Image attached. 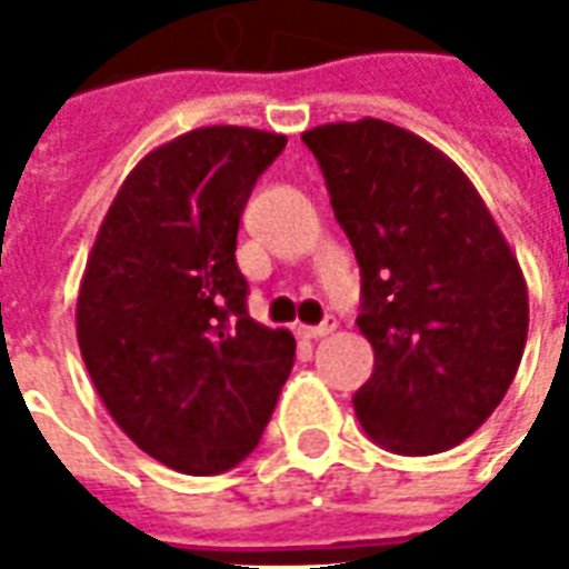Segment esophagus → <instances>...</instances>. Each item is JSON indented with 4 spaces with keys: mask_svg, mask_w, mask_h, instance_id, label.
Here are the masks:
<instances>
[{
    "mask_svg": "<svg viewBox=\"0 0 569 569\" xmlns=\"http://www.w3.org/2000/svg\"><path fill=\"white\" fill-rule=\"evenodd\" d=\"M335 329H338V322H335V317H326V320H322L320 326H301L298 332L305 335V338H313V341H317V338H326V335H332Z\"/></svg>",
    "mask_w": 569,
    "mask_h": 569,
    "instance_id": "esophagus-1",
    "label": "esophagus"
}]
</instances>
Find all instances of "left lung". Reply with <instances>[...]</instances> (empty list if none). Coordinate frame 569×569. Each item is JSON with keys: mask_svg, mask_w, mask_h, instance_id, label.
<instances>
[{"mask_svg": "<svg viewBox=\"0 0 569 569\" xmlns=\"http://www.w3.org/2000/svg\"><path fill=\"white\" fill-rule=\"evenodd\" d=\"M362 277L375 371L353 396L396 453L448 451L500 406L527 345V283L457 163L381 118L305 130Z\"/></svg>", "mask_w": 569, "mask_h": 569, "instance_id": "obj_1", "label": "left lung"}]
</instances>
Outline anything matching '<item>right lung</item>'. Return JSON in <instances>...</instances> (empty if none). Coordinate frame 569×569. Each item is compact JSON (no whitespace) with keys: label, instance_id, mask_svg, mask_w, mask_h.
Listing matches in <instances>:
<instances>
[{"label":"right lung","instance_id":"right-lung-1","mask_svg":"<svg viewBox=\"0 0 569 569\" xmlns=\"http://www.w3.org/2000/svg\"><path fill=\"white\" fill-rule=\"evenodd\" d=\"M283 133L188 130L149 151L97 231L76 305L81 359L109 415L186 476L247 460L292 371L296 338L247 313L237 228Z\"/></svg>","mask_w":569,"mask_h":569}]
</instances>
